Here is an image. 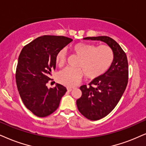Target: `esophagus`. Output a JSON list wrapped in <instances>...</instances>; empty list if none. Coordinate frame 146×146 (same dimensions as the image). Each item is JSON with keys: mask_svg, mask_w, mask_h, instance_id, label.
I'll list each match as a JSON object with an SVG mask.
<instances>
[{"mask_svg": "<svg viewBox=\"0 0 146 146\" xmlns=\"http://www.w3.org/2000/svg\"><path fill=\"white\" fill-rule=\"evenodd\" d=\"M73 90V88H67V91L68 92H71L72 90Z\"/></svg>", "mask_w": 146, "mask_h": 146, "instance_id": "esophagus-1", "label": "esophagus"}]
</instances>
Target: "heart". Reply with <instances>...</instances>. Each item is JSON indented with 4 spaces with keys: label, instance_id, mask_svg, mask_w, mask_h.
I'll list each match as a JSON object with an SVG mask.
<instances>
[{
    "label": "heart",
    "instance_id": "heart-1",
    "mask_svg": "<svg viewBox=\"0 0 146 146\" xmlns=\"http://www.w3.org/2000/svg\"><path fill=\"white\" fill-rule=\"evenodd\" d=\"M71 50L80 58L77 64V67L80 68H66L58 73V82L67 87H73L78 84L85 73L89 79L99 78L108 71L114 60L113 51L107 46H97L81 42L73 46ZM55 60L59 67L63 66L67 60L66 50H60L57 52Z\"/></svg>",
    "mask_w": 146,
    "mask_h": 146
}]
</instances>
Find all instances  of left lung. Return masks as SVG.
I'll list each match as a JSON object with an SVG mask.
<instances>
[{
    "mask_svg": "<svg viewBox=\"0 0 146 146\" xmlns=\"http://www.w3.org/2000/svg\"><path fill=\"white\" fill-rule=\"evenodd\" d=\"M84 40L104 42L114 53L113 62L108 71L99 78L93 79L89 87L81 86L82 95L76 101L79 111L85 117L97 121L108 115L122 97L128 82V62L125 52L110 37H87Z\"/></svg>",
    "mask_w": 146,
    "mask_h": 146,
    "instance_id": "1",
    "label": "left lung"
}]
</instances>
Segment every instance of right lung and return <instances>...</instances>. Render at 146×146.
<instances>
[{"instance_id": "1", "label": "right lung", "mask_w": 146, "mask_h": 146, "mask_svg": "<svg viewBox=\"0 0 146 146\" xmlns=\"http://www.w3.org/2000/svg\"><path fill=\"white\" fill-rule=\"evenodd\" d=\"M72 41L64 36H43L21 50L16 69L17 86L23 104L37 117H45L54 112L67 92L60 84L48 88L46 84L56 69L57 52Z\"/></svg>"}]
</instances>
